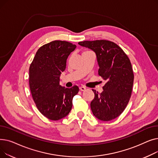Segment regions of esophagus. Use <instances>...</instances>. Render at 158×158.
Returning <instances> with one entry per match:
<instances>
[{"instance_id": "esophagus-1", "label": "esophagus", "mask_w": 158, "mask_h": 158, "mask_svg": "<svg viewBox=\"0 0 158 158\" xmlns=\"http://www.w3.org/2000/svg\"><path fill=\"white\" fill-rule=\"evenodd\" d=\"M79 89L81 91H82V92H83V91L86 90V88L85 86H81V87H79Z\"/></svg>"}]
</instances>
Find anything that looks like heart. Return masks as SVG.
Listing matches in <instances>:
<instances>
[{"label": "heart", "mask_w": 158, "mask_h": 158, "mask_svg": "<svg viewBox=\"0 0 158 158\" xmlns=\"http://www.w3.org/2000/svg\"><path fill=\"white\" fill-rule=\"evenodd\" d=\"M89 52V51H84L83 52H82V54H83V53H86V52Z\"/></svg>", "instance_id": "1"}]
</instances>
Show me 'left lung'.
Returning a JSON list of instances; mask_svg holds the SVG:
<instances>
[{"label":"left lung","mask_w":158,"mask_h":158,"mask_svg":"<svg viewBox=\"0 0 158 158\" xmlns=\"http://www.w3.org/2000/svg\"><path fill=\"white\" fill-rule=\"evenodd\" d=\"M79 44L95 52L98 74L106 81L102 93L92 89L95 97L90 107L93 114L102 121L117 118L126 109L132 94L134 73L130 60L117 44L109 40L83 41Z\"/></svg>","instance_id":"obj_1"}]
</instances>
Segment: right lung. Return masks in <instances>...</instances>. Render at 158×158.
<instances>
[{
	"label": "right lung",
	"mask_w": 158,
	"mask_h": 158,
	"mask_svg": "<svg viewBox=\"0 0 158 158\" xmlns=\"http://www.w3.org/2000/svg\"><path fill=\"white\" fill-rule=\"evenodd\" d=\"M76 48L69 41H52L39 48L30 64L29 82L33 101L39 111L51 120L61 119L70 113L73 97L79 92L77 86L65 88L60 85L66 60Z\"/></svg>",
	"instance_id": "right-lung-1"
}]
</instances>
